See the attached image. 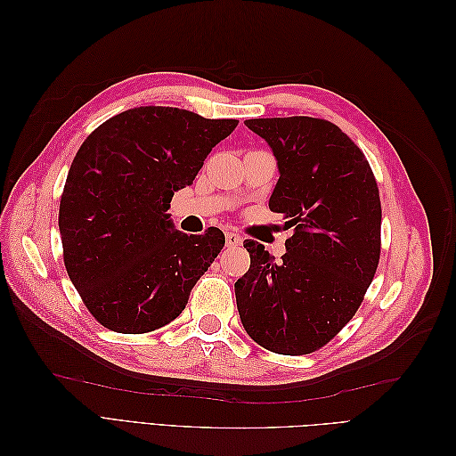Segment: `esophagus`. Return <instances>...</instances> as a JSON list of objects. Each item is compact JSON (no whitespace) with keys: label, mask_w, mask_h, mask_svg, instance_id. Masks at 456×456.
<instances>
[{"label":"esophagus","mask_w":456,"mask_h":456,"mask_svg":"<svg viewBox=\"0 0 456 456\" xmlns=\"http://www.w3.org/2000/svg\"><path fill=\"white\" fill-rule=\"evenodd\" d=\"M243 243V238L236 232H226V245L228 247H238Z\"/></svg>","instance_id":"34e87169"}]
</instances>
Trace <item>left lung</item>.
<instances>
[{
	"mask_svg": "<svg viewBox=\"0 0 456 456\" xmlns=\"http://www.w3.org/2000/svg\"><path fill=\"white\" fill-rule=\"evenodd\" d=\"M278 161L270 211L281 213L287 253L275 262L245 240L251 266L236 281L241 323L275 354H310L333 338L360 308L380 258L377 181L348 134L306 116L245 119Z\"/></svg>",
	"mask_w": 456,
	"mask_h": 456,
	"instance_id": "obj_1",
	"label": "left lung"
}]
</instances>
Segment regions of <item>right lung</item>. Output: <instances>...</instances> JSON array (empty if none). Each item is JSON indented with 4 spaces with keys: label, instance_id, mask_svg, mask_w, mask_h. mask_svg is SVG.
I'll list each match as a JSON object with an SVG mask.
<instances>
[{
    "label": "right lung",
    "instance_id": "add662e5",
    "mask_svg": "<svg viewBox=\"0 0 456 456\" xmlns=\"http://www.w3.org/2000/svg\"><path fill=\"white\" fill-rule=\"evenodd\" d=\"M238 119L141 106L96 127L81 144L61 198L68 275L96 322L141 335L183 314L191 287L224 247L218 228L176 230L175 191L194 183Z\"/></svg>",
    "mask_w": 456,
    "mask_h": 456
}]
</instances>
